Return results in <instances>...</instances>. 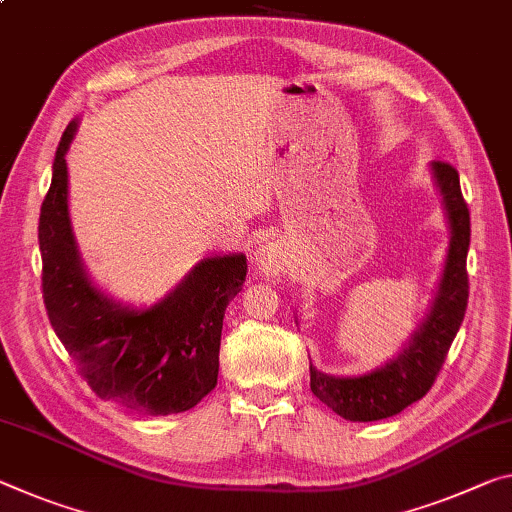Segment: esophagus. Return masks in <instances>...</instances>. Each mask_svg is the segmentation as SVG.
<instances>
[{
    "label": "esophagus",
    "mask_w": 512,
    "mask_h": 512,
    "mask_svg": "<svg viewBox=\"0 0 512 512\" xmlns=\"http://www.w3.org/2000/svg\"><path fill=\"white\" fill-rule=\"evenodd\" d=\"M255 264L257 269L266 278H275V275L285 273L287 269V253L280 243H266L255 253Z\"/></svg>",
    "instance_id": "1"
}]
</instances>
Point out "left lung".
Returning a JSON list of instances; mask_svg holds the SVG:
<instances>
[{"instance_id": "8db88e82", "label": "left lung", "mask_w": 512, "mask_h": 512, "mask_svg": "<svg viewBox=\"0 0 512 512\" xmlns=\"http://www.w3.org/2000/svg\"><path fill=\"white\" fill-rule=\"evenodd\" d=\"M442 205L449 221L451 241L444 273L431 312L405 344L399 358L385 362L362 376H330L310 364L314 396L348 421H378L399 415L433 387L449 353L453 337L465 319L469 280V209L460 191L458 170L444 161L431 164Z\"/></svg>"}]
</instances>
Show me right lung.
Returning <instances> with one entry per match:
<instances>
[{
  "label": "right lung",
  "instance_id": "obj_1",
  "mask_svg": "<svg viewBox=\"0 0 512 512\" xmlns=\"http://www.w3.org/2000/svg\"><path fill=\"white\" fill-rule=\"evenodd\" d=\"M77 125L72 120L61 136L40 207L47 316L100 399L154 417L191 410L216 387L225 307L246 280V255L200 259L164 300L141 310L97 289L81 262L68 212L66 152Z\"/></svg>",
  "mask_w": 512,
  "mask_h": 512
}]
</instances>
